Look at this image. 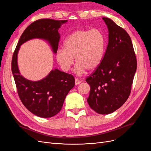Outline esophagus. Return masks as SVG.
Instances as JSON below:
<instances>
[{
  "label": "esophagus",
  "mask_w": 151,
  "mask_h": 151,
  "mask_svg": "<svg viewBox=\"0 0 151 151\" xmlns=\"http://www.w3.org/2000/svg\"><path fill=\"white\" fill-rule=\"evenodd\" d=\"M81 83V81L79 80V79H75V84H76V85H78V84H79Z\"/></svg>",
  "instance_id": "1"
}]
</instances>
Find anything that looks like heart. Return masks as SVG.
Returning <instances> with one entry per match:
<instances>
[{
	"instance_id": "obj_1",
	"label": "heart",
	"mask_w": 151,
	"mask_h": 151,
	"mask_svg": "<svg viewBox=\"0 0 151 151\" xmlns=\"http://www.w3.org/2000/svg\"><path fill=\"white\" fill-rule=\"evenodd\" d=\"M106 38L97 29H79L68 35L63 42V48H58L55 58L58 65L64 72H68L74 63H77L75 72L84 74L86 70L93 71L103 60Z\"/></svg>"
}]
</instances>
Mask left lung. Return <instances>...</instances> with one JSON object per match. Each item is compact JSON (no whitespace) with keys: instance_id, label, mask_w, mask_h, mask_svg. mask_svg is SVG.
<instances>
[{"instance_id":"obj_1","label":"left lung","mask_w":151,"mask_h":151,"mask_svg":"<svg viewBox=\"0 0 151 151\" xmlns=\"http://www.w3.org/2000/svg\"><path fill=\"white\" fill-rule=\"evenodd\" d=\"M108 44L101 64L86 79L91 88L89 106L101 115L116 111L125 103L137 70L133 45L127 31L108 17Z\"/></svg>"}]
</instances>
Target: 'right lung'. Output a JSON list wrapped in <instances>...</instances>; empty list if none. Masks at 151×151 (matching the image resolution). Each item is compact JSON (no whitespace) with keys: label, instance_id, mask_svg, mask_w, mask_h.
<instances>
[{"label":"right lung","instance_id":"right-lung-1","mask_svg":"<svg viewBox=\"0 0 151 151\" xmlns=\"http://www.w3.org/2000/svg\"><path fill=\"white\" fill-rule=\"evenodd\" d=\"M67 21L42 19L33 22L22 33L12 56V72L21 101L30 112L42 118L52 117L61 110L67 94L75 85L74 77L55 68L40 81L27 79L18 68V52L27 41L38 38L48 42L55 53L60 36L58 29Z\"/></svg>","mask_w":151,"mask_h":151}]
</instances>
